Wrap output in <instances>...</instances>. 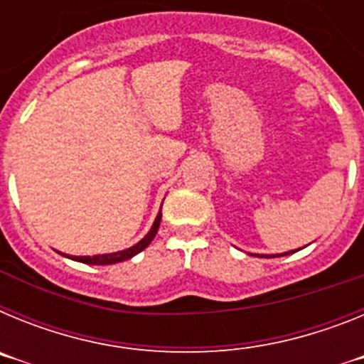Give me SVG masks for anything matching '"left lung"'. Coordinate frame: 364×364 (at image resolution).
<instances>
[{
  "mask_svg": "<svg viewBox=\"0 0 364 364\" xmlns=\"http://www.w3.org/2000/svg\"><path fill=\"white\" fill-rule=\"evenodd\" d=\"M297 252V250H291V252H286V253H277V255H272V257H284V255H291V253H295ZM255 257H266V259H268L269 255H259V253H257Z\"/></svg>",
  "mask_w": 364,
  "mask_h": 364,
  "instance_id": "1",
  "label": "left lung"
}]
</instances>
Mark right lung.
Here are the masks:
<instances>
[{
    "label": "right lung",
    "mask_w": 364,
    "mask_h": 364,
    "mask_svg": "<svg viewBox=\"0 0 364 364\" xmlns=\"http://www.w3.org/2000/svg\"><path fill=\"white\" fill-rule=\"evenodd\" d=\"M160 218H162V208H160L159 215H156V218H154L153 226H151V230L147 231L146 237H144L142 240H138L134 246L127 247V250H122V252H112V253H102V255H92V257H89V255L76 257V255H65V253H62V255L67 257V259L76 260V262H83V264H95V266L117 264V262H124V260H127V259H131V257L138 255V253L142 252V250H146V247L149 246L151 240H153L154 235H156V231H159Z\"/></svg>",
    "instance_id": "right-lung-1"
}]
</instances>
